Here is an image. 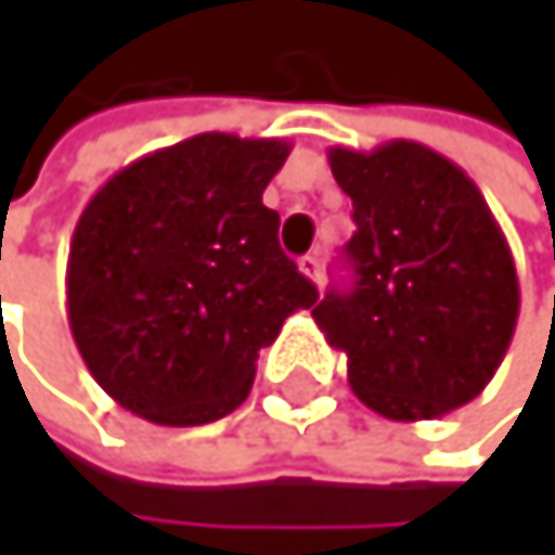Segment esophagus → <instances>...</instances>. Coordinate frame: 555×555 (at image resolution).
<instances>
[{
	"label": "esophagus",
	"mask_w": 555,
	"mask_h": 555,
	"mask_svg": "<svg viewBox=\"0 0 555 555\" xmlns=\"http://www.w3.org/2000/svg\"><path fill=\"white\" fill-rule=\"evenodd\" d=\"M299 272L306 275V280H312V283H323V262H319L315 253H309V256L299 259Z\"/></svg>",
	"instance_id": "obj_1"
}]
</instances>
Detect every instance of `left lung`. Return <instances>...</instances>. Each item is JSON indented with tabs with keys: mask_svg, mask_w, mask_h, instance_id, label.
I'll return each instance as SVG.
<instances>
[{
	"mask_svg": "<svg viewBox=\"0 0 555 555\" xmlns=\"http://www.w3.org/2000/svg\"><path fill=\"white\" fill-rule=\"evenodd\" d=\"M330 169L352 199L356 286L326 293L312 319L346 352L352 392L396 423L466 406L519 319L516 262L479 185L410 139L373 153L333 145Z\"/></svg>",
	"mask_w": 555,
	"mask_h": 555,
	"instance_id": "left-lung-1",
	"label": "left lung"
}]
</instances>
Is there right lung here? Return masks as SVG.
Listing matches in <instances>:
<instances>
[{
    "label": "right lung",
    "instance_id": "obj_1",
    "mask_svg": "<svg viewBox=\"0 0 555 555\" xmlns=\"http://www.w3.org/2000/svg\"><path fill=\"white\" fill-rule=\"evenodd\" d=\"M289 142L203 132L119 169L86 203L66 266L69 330L92 379L156 426L243 406L259 349L319 293L262 206Z\"/></svg>",
    "mask_w": 555,
    "mask_h": 555
}]
</instances>
